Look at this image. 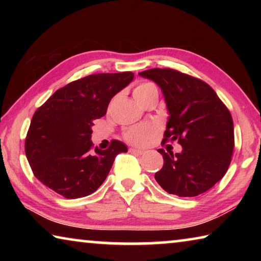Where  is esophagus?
I'll return each instance as SVG.
<instances>
[{"mask_svg":"<svg viewBox=\"0 0 261 261\" xmlns=\"http://www.w3.org/2000/svg\"><path fill=\"white\" fill-rule=\"evenodd\" d=\"M129 152L130 153H134V154H138V155H141V154L145 153L144 149H138V148H134V147L129 148Z\"/></svg>","mask_w":261,"mask_h":261,"instance_id":"esophagus-1","label":"esophagus"}]
</instances>
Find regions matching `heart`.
Here are the masks:
<instances>
[{
    "label": "heart",
    "instance_id": "b5f03b06",
    "mask_svg": "<svg viewBox=\"0 0 261 261\" xmlns=\"http://www.w3.org/2000/svg\"><path fill=\"white\" fill-rule=\"evenodd\" d=\"M153 92H158L155 85H153L152 83H140L134 88V96L138 102H140L141 100L146 98L148 94L153 93ZM155 132V125L151 124V123H145V124L129 127L124 132V138L130 144L137 145V146H145V145L151 143Z\"/></svg>",
    "mask_w": 261,
    "mask_h": 261
}]
</instances>
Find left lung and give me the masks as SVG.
<instances>
[{
	"instance_id": "8db88e82",
	"label": "left lung",
	"mask_w": 261,
	"mask_h": 261,
	"mask_svg": "<svg viewBox=\"0 0 261 261\" xmlns=\"http://www.w3.org/2000/svg\"><path fill=\"white\" fill-rule=\"evenodd\" d=\"M139 76L161 88L169 114L163 141H177L182 152L159 153L163 167L155 174L170 194L196 197L226 175L233 151V123L213 88L173 69H149Z\"/></svg>"
}]
</instances>
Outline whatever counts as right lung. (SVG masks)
Listing matches in <instances>:
<instances>
[{"label":"right lung","mask_w":261,"mask_h":261,"mask_svg":"<svg viewBox=\"0 0 261 261\" xmlns=\"http://www.w3.org/2000/svg\"><path fill=\"white\" fill-rule=\"evenodd\" d=\"M130 71L96 73L57 90L34 113L25 153L35 177L67 199L86 197L105 182L115 158L127 152L113 140L92 149L93 121L107 113L115 94L134 81Z\"/></svg>","instance_id":"add662e5"}]
</instances>
